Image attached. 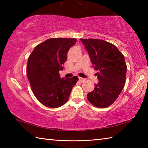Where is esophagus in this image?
I'll use <instances>...</instances> for the list:
<instances>
[{"label":"esophagus","instance_id":"1","mask_svg":"<svg viewBox=\"0 0 148 148\" xmlns=\"http://www.w3.org/2000/svg\"><path fill=\"white\" fill-rule=\"evenodd\" d=\"M85 80H86V79H84V78H83V77H79V81L80 82H84Z\"/></svg>","mask_w":148,"mask_h":148}]
</instances>
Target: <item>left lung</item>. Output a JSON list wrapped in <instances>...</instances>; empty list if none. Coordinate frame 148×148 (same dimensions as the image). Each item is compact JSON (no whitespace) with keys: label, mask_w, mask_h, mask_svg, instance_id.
<instances>
[{"label":"left lung","mask_w":148,"mask_h":148,"mask_svg":"<svg viewBox=\"0 0 148 148\" xmlns=\"http://www.w3.org/2000/svg\"><path fill=\"white\" fill-rule=\"evenodd\" d=\"M99 83L87 95L90 103L97 108L110 106L119 97L126 80L127 64L117 47L110 42L99 39H82Z\"/></svg>","instance_id":"1"}]
</instances>
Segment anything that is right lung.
I'll return each instance as SVG.
<instances>
[{
    "instance_id": "1",
    "label": "right lung",
    "mask_w": 148,
    "mask_h": 148,
    "mask_svg": "<svg viewBox=\"0 0 148 148\" xmlns=\"http://www.w3.org/2000/svg\"><path fill=\"white\" fill-rule=\"evenodd\" d=\"M76 42V38L47 39L35 47L28 59L27 76L32 92L40 103L50 108L66 103L78 80L77 76L64 79L59 75L69 49Z\"/></svg>"
}]
</instances>
